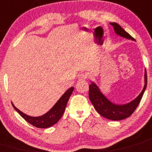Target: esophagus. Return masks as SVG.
<instances>
[{"instance_id": "esophagus-1", "label": "esophagus", "mask_w": 152, "mask_h": 152, "mask_svg": "<svg viewBox=\"0 0 152 152\" xmlns=\"http://www.w3.org/2000/svg\"><path fill=\"white\" fill-rule=\"evenodd\" d=\"M88 78V76H87L86 73H81V74L79 75V77H78V79H79V81H82V80H85V79Z\"/></svg>"}]
</instances>
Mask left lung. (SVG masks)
Here are the masks:
<instances>
[{
  "label": "left lung",
  "instance_id": "8db88e82",
  "mask_svg": "<svg viewBox=\"0 0 152 152\" xmlns=\"http://www.w3.org/2000/svg\"><path fill=\"white\" fill-rule=\"evenodd\" d=\"M117 35L126 39L134 40L132 35L125 31L117 23H110ZM147 86V74L145 70V85L142 92L135 99L125 104H116L109 101L101 93L100 90L94 82L89 85V99L95 110L100 115L110 120H122L130 117L140 104Z\"/></svg>",
  "mask_w": 152,
  "mask_h": 152
}]
</instances>
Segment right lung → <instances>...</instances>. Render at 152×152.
Segmentation results:
<instances>
[{
    "mask_svg": "<svg viewBox=\"0 0 152 152\" xmlns=\"http://www.w3.org/2000/svg\"><path fill=\"white\" fill-rule=\"evenodd\" d=\"M73 90H74L73 87L69 88L48 113H46L44 115L40 116V117H33L26 115V114L23 113V112L20 111V110H18L12 103V104L15 110L26 122L30 123L31 125H32L35 127L40 128V129H47V128L50 127V126H53L54 124L58 123V120L62 117L64 110H65L66 105H67V101L69 100V98H70V95L73 93Z\"/></svg>",
    "mask_w": 152,
    "mask_h": 152,
    "instance_id": "1",
    "label": "right lung"
}]
</instances>
